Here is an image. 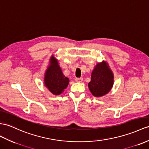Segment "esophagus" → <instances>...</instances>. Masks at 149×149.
<instances>
[{
    "label": "esophagus",
    "instance_id": "obj_1",
    "mask_svg": "<svg viewBox=\"0 0 149 149\" xmlns=\"http://www.w3.org/2000/svg\"><path fill=\"white\" fill-rule=\"evenodd\" d=\"M75 81L77 82H81L83 81V78H77L75 79Z\"/></svg>",
    "mask_w": 149,
    "mask_h": 149
}]
</instances>
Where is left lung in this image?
Masks as SVG:
<instances>
[{
    "label": "left lung",
    "mask_w": 149,
    "mask_h": 149,
    "mask_svg": "<svg viewBox=\"0 0 149 149\" xmlns=\"http://www.w3.org/2000/svg\"><path fill=\"white\" fill-rule=\"evenodd\" d=\"M113 84V74L105 62L98 63L92 73L88 88L95 97H102L110 91Z\"/></svg>",
    "instance_id": "left-lung-1"
}]
</instances>
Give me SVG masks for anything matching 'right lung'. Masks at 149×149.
Listing matches in <instances>:
<instances>
[{
  "instance_id": "1",
  "label": "right lung",
  "mask_w": 149,
  "mask_h": 149,
  "mask_svg": "<svg viewBox=\"0 0 149 149\" xmlns=\"http://www.w3.org/2000/svg\"><path fill=\"white\" fill-rule=\"evenodd\" d=\"M50 66L47 70L45 77V84L50 92L59 95L68 85L69 79L63 74L57 61L52 58Z\"/></svg>"
}]
</instances>
